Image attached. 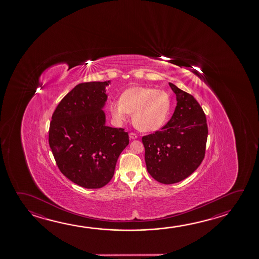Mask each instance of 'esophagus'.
I'll return each instance as SVG.
<instances>
[{
    "instance_id": "34e87169",
    "label": "esophagus",
    "mask_w": 259,
    "mask_h": 259,
    "mask_svg": "<svg viewBox=\"0 0 259 259\" xmlns=\"http://www.w3.org/2000/svg\"><path fill=\"white\" fill-rule=\"evenodd\" d=\"M129 137H130L131 139H136V138L138 137V136H137L136 134H135V133H130V134H129Z\"/></svg>"
}]
</instances>
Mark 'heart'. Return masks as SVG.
Masks as SVG:
<instances>
[{
    "instance_id": "b5f03b06",
    "label": "heart",
    "mask_w": 259,
    "mask_h": 259,
    "mask_svg": "<svg viewBox=\"0 0 259 259\" xmlns=\"http://www.w3.org/2000/svg\"><path fill=\"white\" fill-rule=\"evenodd\" d=\"M171 107L167 93L154 88L135 87L124 92L121 99L110 104V111L117 122L133 114V122L141 131H155L163 125Z\"/></svg>"
}]
</instances>
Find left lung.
<instances>
[{"instance_id":"1","label":"left lung","mask_w":259,"mask_h":259,"mask_svg":"<svg viewBox=\"0 0 259 259\" xmlns=\"http://www.w3.org/2000/svg\"><path fill=\"white\" fill-rule=\"evenodd\" d=\"M169 85L177 95L172 117L160 130L142 137L147 171L164 185L178 183L195 172L204 160L208 135L198 102L171 82Z\"/></svg>"}]
</instances>
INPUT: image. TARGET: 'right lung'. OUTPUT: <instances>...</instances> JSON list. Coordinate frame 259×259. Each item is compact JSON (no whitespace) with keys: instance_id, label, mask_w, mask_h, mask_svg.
I'll return each instance as SVG.
<instances>
[{"instance_id":"right-lung-1","label":"right lung","mask_w":259,"mask_h":259,"mask_svg":"<svg viewBox=\"0 0 259 259\" xmlns=\"http://www.w3.org/2000/svg\"><path fill=\"white\" fill-rule=\"evenodd\" d=\"M107 82L80 83L52 115L49 145L61 172L78 186L101 188L114 177L119 155L129 144L123 128L105 125L102 108Z\"/></svg>"}]
</instances>
